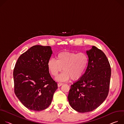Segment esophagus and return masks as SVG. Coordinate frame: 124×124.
<instances>
[{"label":"esophagus","mask_w":124,"mask_h":124,"mask_svg":"<svg viewBox=\"0 0 124 124\" xmlns=\"http://www.w3.org/2000/svg\"><path fill=\"white\" fill-rule=\"evenodd\" d=\"M63 84L62 83H60H60H59L58 84V87H61V86H62Z\"/></svg>","instance_id":"1"}]
</instances>
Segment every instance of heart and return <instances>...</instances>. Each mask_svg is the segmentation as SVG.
I'll list each match as a JSON object with an SVG mask.
<instances>
[{
	"label": "heart",
	"instance_id": "obj_1",
	"mask_svg": "<svg viewBox=\"0 0 124 124\" xmlns=\"http://www.w3.org/2000/svg\"><path fill=\"white\" fill-rule=\"evenodd\" d=\"M88 63V57L84 53L63 52L57 56V60L50 59L48 62V70L53 76H57L58 81H66L71 78L72 80L79 79L84 74Z\"/></svg>",
	"mask_w": 124,
	"mask_h": 124
}]
</instances>
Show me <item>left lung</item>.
Wrapping results in <instances>:
<instances>
[{
	"mask_svg": "<svg viewBox=\"0 0 124 124\" xmlns=\"http://www.w3.org/2000/svg\"><path fill=\"white\" fill-rule=\"evenodd\" d=\"M88 64L86 71L71 86L68 100L71 107L80 113L98 108L107 98L111 68L104 53L95 46L86 51Z\"/></svg>",
	"mask_w": 124,
	"mask_h": 124,
	"instance_id": "1",
	"label": "left lung"
}]
</instances>
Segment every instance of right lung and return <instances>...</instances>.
Instances as JSON below:
<instances>
[{
  "mask_svg": "<svg viewBox=\"0 0 124 124\" xmlns=\"http://www.w3.org/2000/svg\"><path fill=\"white\" fill-rule=\"evenodd\" d=\"M52 53L50 46H33L21 55L15 64L13 71L15 93L31 110L46 109L58 89L47 66Z\"/></svg>",
  "mask_w": 124,
  "mask_h": 124,
  "instance_id": "right-lung-1",
  "label": "right lung"
}]
</instances>
